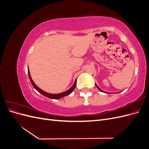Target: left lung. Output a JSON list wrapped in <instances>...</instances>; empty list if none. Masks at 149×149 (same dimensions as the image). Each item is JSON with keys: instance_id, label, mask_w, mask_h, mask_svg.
I'll use <instances>...</instances> for the list:
<instances>
[{"instance_id": "1", "label": "left lung", "mask_w": 149, "mask_h": 149, "mask_svg": "<svg viewBox=\"0 0 149 149\" xmlns=\"http://www.w3.org/2000/svg\"><path fill=\"white\" fill-rule=\"evenodd\" d=\"M96 87L97 88V89H98L99 90H100V91H101V92H102V93H107V94H109V93H107V92H105V91H102V89H100V88H99V87L97 86V84H96Z\"/></svg>"}]
</instances>
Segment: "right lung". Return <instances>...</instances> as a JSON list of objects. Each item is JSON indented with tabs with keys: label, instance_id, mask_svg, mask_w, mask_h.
I'll list each match as a JSON object with an SVG mask.
<instances>
[{
	"label": "right lung",
	"instance_id": "1",
	"mask_svg": "<svg viewBox=\"0 0 149 149\" xmlns=\"http://www.w3.org/2000/svg\"><path fill=\"white\" fill-rule=\"evenodd\" d=\"M28 74H29V78H30V80L31 81V84L33 85V86L34 87V88L37 90V91H38L40 94H42V95H43L45 97H47L49 99H53V100H59V99H61L62 97H64L66 96H68L70 95V94L73 91V90L74 89L75 87H76V79L75 80V81L73 84V85L69 89H68L67 91H65V92H63V93H58V94H52V93H48L46 91H44L43 90L40 89L39 87H38L37 85L35 84V83L33 82V81L32 80V79H31V77L30 76V71H29V68L28 67Z\"/></svg>",
	"mask_w": 149,
	"mask_h": 149
}]
</instances>
